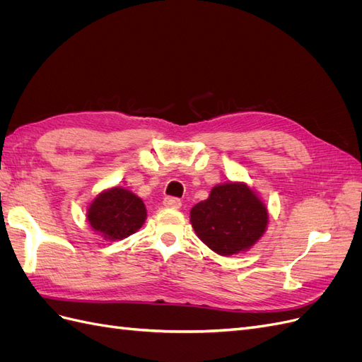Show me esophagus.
Masks as SVG:
<instances>
[{
    "label": "esophagus",
    "instance_id": "1",
    "mask_svg": "<svg viewBox=\"0 0 362 362\" xmlns=\"http://www.w3.org/2000/svg\"><path fill=\"white\" fill-rule=\"evenodd\" d=\"M163 205L166 208H175V210H177V208L181 206V201L178 198H172V196H169V198H164Z\"/></svg>",
    "mask_w": 362,
    "mask_h": 362
}]
</instances>
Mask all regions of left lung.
<instances>
[{
	"instance_id": "8db88e82",
	"label": "left lung",
	"mask_w": 362,
	"mask_h": 362,
	"mask_svg": "<svg viewBox=\"0 0 362 362\" xmlns=\"http://www.w3.org/2000/svg\"><path fill=\"white\" fill-rule=\"evenodd\" d=\"M196 235L222 257L249 250L266 233L269 213L245 182L218 184L190 211Z\"/></svg>"
}]
</instances>
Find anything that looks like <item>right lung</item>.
<instances>
[{"label": "right lung", "mask_w": 362, "mask_h": 362, "mask_svg": "<svg viewBox=\"0 0 362 362\" xmlns=\"http://www.w3.org/2000/svg\"><path fill=\"white\" fill-rule=\"evenodd\" d=\"M87 221L105 240H124L145 223L146 206L139 196L116 185L92 201L87 208Z\"/></svg>", "instance_id": "obj_1"}]
</instances>
